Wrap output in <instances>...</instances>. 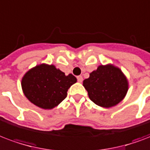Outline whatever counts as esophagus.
Returning <instances> with one entry per match:
<instances>
[{
    "instance_id": "34e87169",
    "label": "esophagus",
    "mask_w": 150,
    "mask_h": 150,
    "mask_svg": "<svg viewBox=\"0 0 150 150\" xmlns=\"http://www.w3.org/2000/svg\"><path fill=\"white\" fill-rule=\"evenodd\" d=\"M77 80L79 83H82V82H83V77L81 76V75H79V76H78L77 77Z\"/></svg>"
}]
</instances>
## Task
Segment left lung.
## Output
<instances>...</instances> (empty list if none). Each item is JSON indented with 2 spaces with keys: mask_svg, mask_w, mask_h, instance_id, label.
<instances>
[{
  "mask_svg": "<svg viewBox=\"0 0 150 150\" xmlns=\"http://www.w3.org/2000/svg\"><path fill=\"white\" fill-rule=\"evenodd\" d=\"M90 99L96 105L110 108L116 105L125 97L128 82L118 67L111 64L100 65L83 81Z\"/></svg>",
  "mask_w": 150,
  "mask_h": 150,
  "instance_id": "left-lung-1",
  "label": "left lung"
}]
</instances>
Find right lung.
Listing matches in <instances>:
<instances>
[{"mask_svg": "<svg viewBox=\"0 0 150 150\" xmlns=\"http://www.w3.org/2000/svg\"><path fill=\"white\" fill-rule=\"evenodd\" d=\"M76 82L71 74L65 75L54 65L42 64L25 74L21 85L30 102L39 108L51 109L64 100L68 89Z\"/></svg>", "mask_w": 150, "mask_h": 150, "instance_id": "obj_1", "label": "right lung"}]
</instances>
